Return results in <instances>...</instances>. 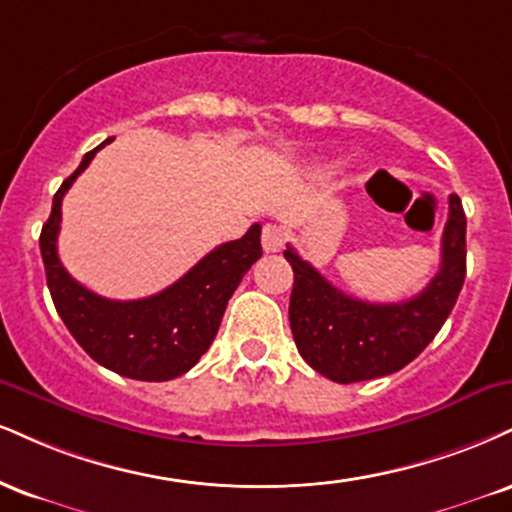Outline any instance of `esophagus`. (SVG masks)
<instances>
[{
    "label": "esophagus",
    "instance_id": "obj_1",
    "mask_svg": "<svg viewBox=\"0 0 512 512\" xmlns=\"http://www.w3.org/2000/svg\"><path fill=\"white\" fill-rule=\"evenodd\" d=\"M283 245H286V231L279 229V226H264L262 231V248L264 252H279Z\"/></svg>",
    "mask_w": 512,
    "mask_h": 512
}]
</instances>
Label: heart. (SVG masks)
Listing matches in <instances>:
<instances>
[{
    "instance_id": "obj_1",
    "label": "heart",
    "mask_w": 512,
    "mask_h": 512,
    "mask_svg": "<svg viewBox=\"0 0 512 512\" xmlns=\"http://www.w3.org/2000/svg\"><path fill=\"white\" fill-rule=\"evenodd\" d=\"M319 169H326V164H324V166H319Z\"/></svg>"
}]
</instances>
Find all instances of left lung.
Returning a JSON list of instances; mask_svg holds the SVG:
<instances>
[{
  "mask_svg": "<svg viewBox=\"0 0 512 512\" xmlns=\"http://www.w3.org/2000/svg\"><path fill=\"white\" fill-rule=\"evenodd\" d=\"M467 219L458 195L448 197L441 267L427 288L403 303H365L331 286L291 245L293 267L288 319L298 353L338 384L386 377L415 360L451 315L465 281Z\"/></svg>",
  "mask_w": 512,
  "mask_h": 512,
  "instance_id": "8db88e82",
  "label": "left lung"
}]
</instances>
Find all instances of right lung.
Wrapping results in <instances>:
<instances>
[{
	"label": "right lung",
	"mask_w": 512,
	"mask_h": 512,
	"mask_svg": "<svg viewBox=\"0 0 512 512\" xmlns=\"http://www.w3.org/2000/svg\"><path fill=\"white\" fill-rule=\"evenodd\" d=\"M109 140L90 150L54 195L52 214L40 233L47 286L66 329L92 360L128 379L169 381L195 367L212 346L229 298L262 257V226L252 224L243 238L214 248L188 274L150 298L109 300L88 291L57 255L61 200Z\"/></svg>",
	"instance_id": "obj_1"
}]
</instances>
